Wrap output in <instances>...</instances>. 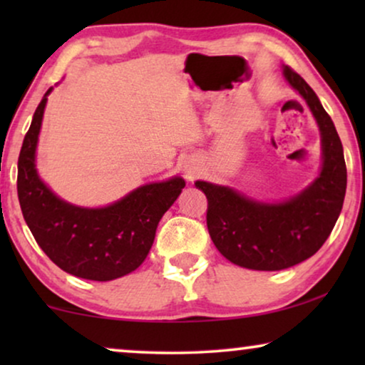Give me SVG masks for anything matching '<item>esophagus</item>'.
Listing matches in <instances>:
<instances>
[{
	"label": "esophagus",
	"instance_id": "esophagus-1",
	"mask_svg": "<svg viewBox=\"0 0 365 365\" xmlns=\"http://www.w3.org/2000/svg\"><path fill=\"white\" fill-rule=\"evenodd\" d=\"M187 176H189V178H192V173H191V171H187Z\"/></svg>",
	"mask_w": 365,
	"mask_h": 365
}]
</instances>
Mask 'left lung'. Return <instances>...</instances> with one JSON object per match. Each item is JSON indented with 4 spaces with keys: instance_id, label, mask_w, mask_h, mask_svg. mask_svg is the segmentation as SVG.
Returning <instances> with one entry per match:
<instances>
[{
    "instance_id": "left-lung-1",
    "label": "left lung",
    "mask_w": 365,
    "mask_h": 365,
    "mask_svg": "<svg viewBox=\"0 0 365 365\" xmlns=\"http://www.w3.org/2000/svg\"><path fill=\"white\" fill-rule=\"evenodd\" d=\"M282 74L319 126V176L296 196L277 202L257 201L221 184L194 182L207 197L206 219L214 246L227 261L252 271H282L314 256L336 226L346 196L344 149L331 116L297 73L282 66Z\"/></svg>"
}]
</instances>
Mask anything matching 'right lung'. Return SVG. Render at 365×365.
Segmentation results:
<instances>
[{
	"label": "right lung",
	"instance_id": "right-lung-1",
	"mask_svg": "<svg viewBox=\"0 0 365 365\" xmlns=\"http://www.w3.org/2000/svg\"><path fill=\"white\" fill-rule=\"evenodd\" d=\"M51 91L38 104L18 158L19 206L38 246L58 267L89 281H113L144 262L159 221L186 182L173 176L144 184L103 207L76 206L56 196L36 169L38 138Z\"/></svg>",
	"mask_w": 365,
	"mask_h": 365
}]
</instances>
